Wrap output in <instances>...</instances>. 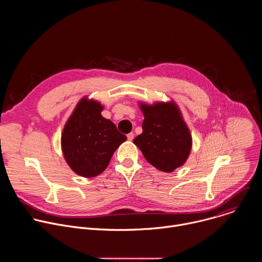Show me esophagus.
Listing matches in <instances>:
<instances>
[{"label": "esophagus", "instance_id": "34e87169", "mask_svg": "<svg viewBox=\"0 0 262 262\" xmlns=\"http://www.w3.org/2000/svg\"><path fill=\"white\" fill-rule=\"evenodd\" d=\"M134 137H135L134 133H129V134L127 135V140H128V141H133V140H134Z\"/></svg>", "mask_w": 262, "mask_h": 262}]
</instances>
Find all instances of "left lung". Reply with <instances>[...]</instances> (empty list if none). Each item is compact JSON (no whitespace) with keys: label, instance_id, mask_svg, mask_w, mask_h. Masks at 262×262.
Listing matches in <instances>:
<instances>
[{"label":"left lung","instance_id":"left-lung-1","mask_svg":"<svg viewBox=\"0 0 262 262\" xmlns=\"http://www.w3.org/2000/svg\"><path fill=\"white\" fill-rule=\"evenodd\" d=\"M143 133L134 139L145 160L163 172H173L190 157L193 139L174 100L149 104L139 101Z\"/></svg>","mask_w":262,"mask_h":262}]
</instances>
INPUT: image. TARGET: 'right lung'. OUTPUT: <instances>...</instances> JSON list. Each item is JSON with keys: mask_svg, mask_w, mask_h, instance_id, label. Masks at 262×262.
<instances>
[{"mask_svg": "<svg viewBox=\"0 0 262 262\" xmlns=\"http://www.w3.org/2000/svg\"><path fill=\"white\" fill-rule=\"evenodd\" d=\"M102 110L98 100L82 97L62 130L63 157L70 169L82 177L102 173L116 149L126 141L113 122L102 117Z\"/></svg>", "mask_w": 262, "mask_h": 262, "instance_id": "obj_1", "label": "right lung"}]
</instances>
